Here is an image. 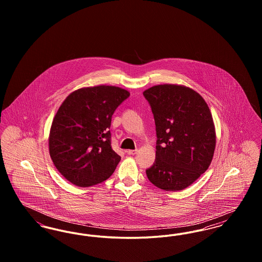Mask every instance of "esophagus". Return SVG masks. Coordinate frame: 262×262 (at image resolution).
<instances>
[{"label": "esophagus", "mask_w": 262, "mask_h": 262, "mask_svg": "<svg viewBox=\"0 0 262 262\" xmlns=\"http://www.w3.org/2000/svg\"><path fill=\"white\" fill-rule=\"evenodd\" d=\"M137 149H130V150H126V154H128V155H135V154H137Z\"/></svg>", "instance_id": "obj_1"}]
</instances>
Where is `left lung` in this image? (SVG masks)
Instances as JSON below:
<instances>
[{
	"label": "left lung",
	"mask_w": 262,
	"mask_h": 262,
	"mask_svg": "<svg viewBox=\"0 0 262 262\" xmlns=\"http://www.w3.org/2000/svg\"><path fill=\"white\" fill-rule=\"evenodd\" d=\"M156 125V159L146 170L164 190H182L209 167L216 145L211 113L191 88L161 84L143 92Z\"/></svg>",
	"instance_id": "1"
}]
</instances>
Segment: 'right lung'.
Returning a JSON list of instances; mask_svg holds the SVG:
<instances>
[{
    "label": "right lung",
    "mask_w": 262,
    "mask_h": 262,
    "mask_svg": "<svg viewBox=\"0 0 262 262\" xmlns=\"http://www.w3.org/2000/svg\"><path fill=\"white\" fill-rule=\"evenodd\" d=\"M129 92L100 85L77 89L62 102L51 125L49 152L58 171L77 187L106 181L121 160L111 145V121Z\"/></svg>",
    "instance_id": "1"
}]
</instances>
